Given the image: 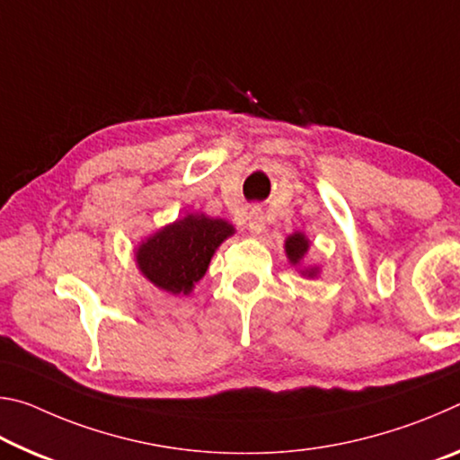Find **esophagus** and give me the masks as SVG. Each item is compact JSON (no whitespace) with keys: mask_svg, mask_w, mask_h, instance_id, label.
Here are the masks:
<instances>
[{"mask_svg":"<svg viewBox=\"0 0 460 460\" xmlns=\"http://www.w3.org/2000/svg\"><path fill=\"white\" fill-rule=\"evenodd\" d=\"M263 211L260 207H252L249 208V215H247V227L252 231V235H260L263 231Z\"/></svg>","mask_w":460,"mask_h":460,"instance_id":"esophagus-1","label":"esophagus"}]
</instances>
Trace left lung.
Listing matches in <instances>:
<instances>
[{
    "label": "left lung",
    "mask_w": 460,
    "mask_h": 460,
    "mask_svg": "<svg viewBox=\"0 0 460 460\" xmlns=\"http://www.w3.org/2000/svg\"><path fill=\"white\" fill-rule=\"evenodd\" d=\"M284 247H286V255H288V260H290L292 266H300V261L305 260V255L310 247V241L306 239L305 233H292V235H288ZM316 274H318V268L302 270V276L314 278Z\"/></svg>",
    "instance_id": "obj_1"
}]
</instances>
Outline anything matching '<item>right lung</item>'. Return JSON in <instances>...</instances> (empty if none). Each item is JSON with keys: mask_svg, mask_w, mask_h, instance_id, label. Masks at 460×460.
I'll return each mask as SVG.
<instances>
[{"mask_svg": "<svg viewBox=\"0 0 460 460\" xmlns=\"http://www.w3.org/2000/svg\"><path fill=\"white\" fill-rule=\"evenodd\" d=\"M233 233L235 227L225 219L190 213L139 243L137 268L160 290L186 296L207 274L217 247Z\"/></svg>", "mask_w": 460, "mask_h": 460, "instance_id": "right-lung-1", "label": "right lung"}]
</instances>
